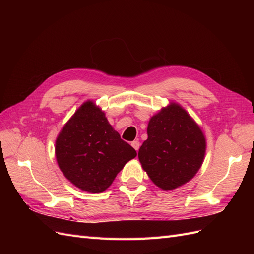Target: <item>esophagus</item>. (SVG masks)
<instances>
[{"label":"esophagus","mask_w":254,"mask_h":254,"mask_svg":"<svg viewBox=\"0 0 254 254\" xmlns=\"http://www.w3.org/2000/svg\"><path fill=\"white\" fill-rule=\"evenodd\" d=\"M131 146H132V147L137 151V150H139V148H140L141 144H140V142H139V141H133V142H131Z\"/></svg>","instance_id":"1"}]
</instances>
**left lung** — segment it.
Here are the masks:
<instances>
[{
  "instance_id": "left-lung-1",
  "label": "left lung",
  "mask_w": 254,
  "mask_h": 254,
  "mask_svg": "<svg viewBox=\"0 0 254 254\" xmlns=\"http://www.w3.org/2000/svg\"><path fill=\"white\" fill-rule=\"evenodd\" d=\"M147 134L139 149V160L157 187L174 190L197 174L205 155V137L180 105L171 103L153 115Z\"/></svg>"
}]
</instances>
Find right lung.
Here are the masks:
<instances>
[{"label": "right lung", "mask_w": 254, "mask_h": 254, "mask_svg": "<svg viewBox=\"0 0 254 254\" xmlns=\"http://www.w3.org/2000/svg\"><path fill=\"white\" fill-rule=\"evenodd\" d=\"M55 153L65 178L94 194L108 189L128 161L136 157L135 149L121 139L92 101L83 103L61 129Z\"/></svg>", "instance_id": "1"}]
</instances>
